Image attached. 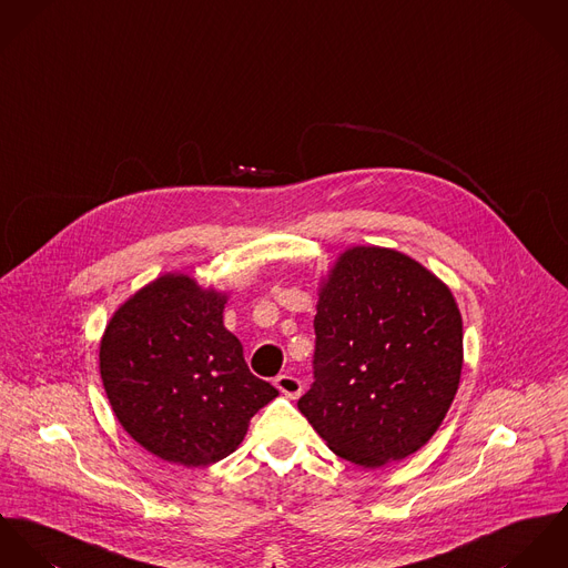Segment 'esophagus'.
<instances>
[{
  "instance_id": "esophagus-1",
  "label": "esophagus",
  "mask_w": 568,
  "mask_h": 568,
  "mask_svg": "<svg viewBox=\"0 0 568 568\" xmlns=\"http://www.w3.org/2000/svg\"><path fill=\"white\" fill-rule=\"evenodd\" d=\"M274 385L287 396V398H298L303 392V383L292 375H278L274 378Z\"/></svg>"
}]
</instances>
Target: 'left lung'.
Returning a JSON list of instances; mask_svg holds the SVG:
<instances>
[{"instance_id": "8db88e82", "label": "left lung", "mask_w": 568, "mask_h": 568, "mask_svg": "<svg viewBox=\"0 0 568 568\" xmlns=\"http://www.w3.org/2000/svg\"><path fill=\"white\" fill-rule=\"evenodd\" d=\"M315 310V381L298 409L326 446L378 468L432 440L464 364L450 290L407 254L353 246L322 278Z\"/></svg>"}]
</instances>
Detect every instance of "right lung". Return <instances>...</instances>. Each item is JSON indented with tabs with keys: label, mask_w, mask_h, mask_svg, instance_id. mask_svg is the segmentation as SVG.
Segmentation results:
<instances>
[{
	"label": "right lung",
	"mask_w": 568,
	"mask_h": 568,
	"mask_svg": "<svg viewBox=\"0 0 568 568\" xmlns=\"http://www.w3.org/2000/svg\"><path fill=\"white\" fill-rule=\"evenodd\" d=\"M229 294L163 274L132 294L100 339V375L128 436L187 468L231 455L278 396L224 326Z\"/></svg>",
	"instance_id": "right-lung-1"
}]
</instances>
